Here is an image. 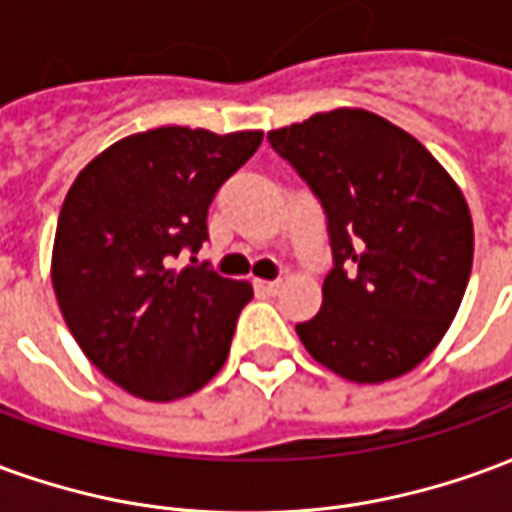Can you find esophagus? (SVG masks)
I'll return each mask as SVG.
<instances>
[{
	"label": "esophagus",
	"mask_w": 512,
	"mask_h": 512,
	"mask_svg": "<svg viewBox=\"0 0 512 512\" xmlns=\"http://www.w3.org/2000/svg\"><path fill=\"white\" fill-rule=\"evenodd\" d=\"M257 288L263 290L266 296H274V293L282 288V282H279V279H271V282H257Z\"/></svg>",
	"instance_id": "esophagus-1"
}]
</instances>
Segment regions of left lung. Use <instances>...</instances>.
<instances>
[{"label": "left lung", "instance_id": "1", "mask_svg": "<svg viewBox=\"0 0 512 512\" xmlns=\"http://www.w3.org/2000/svg\"><path fill=\"white\" fill-rule=\"evenodd\" d=\"M268 142L318 197L332 246L321 312L296 326L304 348L356 384L414 370L472 274L461 189L414 136L365 109L312 115Z\"/></svg>", "mask_w": 512, "mask_h": 512}]
</instances>
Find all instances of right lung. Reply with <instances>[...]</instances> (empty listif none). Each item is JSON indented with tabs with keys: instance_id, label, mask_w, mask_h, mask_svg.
<instances>
[{
	"instance_id": "1",
	"label": "right lung",
	"mask_w": 512,
	"mask_h": 512,
	"mask_svg": "<svg viewBox=\"0 0 512 512\" xmlns=\"http://www.w3.org/2000/svg\"><path fill=\"white\" fill-rule=\"evenodd\" d=\"M260 142V131L153 128L106 147L73 180L51 282L84 356L131 395L178 400L222 370L252 288L175 260L208 241L216 191Z\"/></svg>"
}]
</instances>
